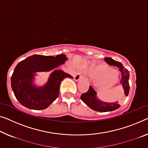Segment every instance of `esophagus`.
I'll list each match as a JSON object with an SVG mask.
<instances>
[{
	"mask_svg": "<svg viewBox=\"0 0 148 148\" xmlns=\"http://www.w3.org/2000/svg\"><path fill=\"white\" fill-rule=\"evenodd\" d=\"M83 76L80 73H77V74H76L74 76V80L75 81H78L80 80V79H82Z\"/></svg>",
	"mask_w": 148,
	"mask_h": 148,
	"instance_id": "1",
	"label": "esophagus"
}]
</instances>
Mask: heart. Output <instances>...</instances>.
<instances>
[{
    "label": "heart",
    "instance_id": "1",
    "mask_svg": "<svg viewBox=\"0 0 148 148\" xmlns=\"http://www.w3.org/2000/svg\"><path fill=\"white\" fill-rule=\"evenodd\" d=\"M88 72L94 78H98L96 86L102 90H106L112 88L116 84L117 76L112 78L111 73L113 70L107 65L90 66L88 67Z\"/></svg>",
    "mask_w": 148,
    "mask_h": 148
}]
</instances>
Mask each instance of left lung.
I'll use <instances>...</instances> for the list:
<instances>
[{"mask_svg":"<svg viewBox=\"0 0 148 148\" xmlns=\"http://www.w3.org/2000/svg\"><path fill=\"white\" fill-rule=\"evenodd\" d=\"M108 64L110 66H114L119 68L120 71L122 73V78H121L120 84H122V87L124 90L125 95L127 96L130 91V85H129V71L127 69L123 68L122 63L120 62L116 61L111 58H104ZM96 92L94 90L91 86H89V89L86 93H84L81 95V100L86 104L90 108L100 112H111L113 110L118 109L120 107L118 104V102H104L99 100L96 96Z\"/></svg>","mask_w":148,"mask_h":148,"instance_id":"8db88e82","label":"left lung"}]
</instances>
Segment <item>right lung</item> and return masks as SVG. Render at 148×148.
Returning <instances> with one entry per match:
<instances>
[{
    "mask_svg": "<svg viewBox=\"0 0 148 148\" xmlns=\"http://www.w3.org/2000/svg\"><path fill=\"white\" fill-rule=\"evenodd\" d=\"M65 54L56 56L35 54L20 62L11 77V87L18 101L27 108L46 109L58 98L61 82L71 75L61 70L52 72L44 86L37 87L33 84L38 72H48L65 63Z\"/></svg>",
    "mask_w": 148,
    "mask_h": 148,
    "instance_id": "obj_1",
    "label": "right lung"
}]
</instances>
